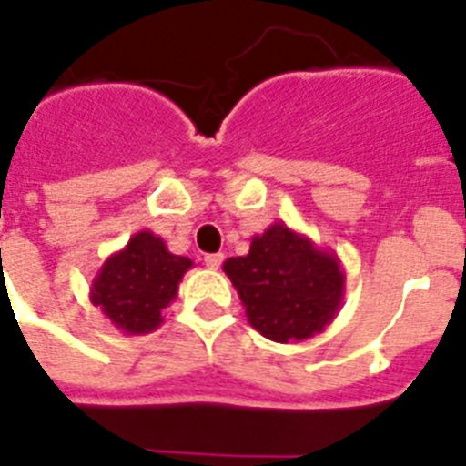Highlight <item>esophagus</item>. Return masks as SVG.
Segmentation results:
<instances>
[{
	"instance_id": "obj_1",
	"label": "esophagus",
	"mask_w": 466,
	"mask_h": 466,
	"mask_svg": "<svg viewBox=\"0 0 466 466\" xmlns=\"http://www.w3.org/2000/svg\"><path fill=\"white\" fill-rule=\"evenodd\" d=\"M221 261H224V254L218 252V254H207L205 257V266L207 268H218V266H221Z\"/></svg>"
}]
</instances>
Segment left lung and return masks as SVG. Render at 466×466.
Masks as SVG:
<instances>
[{
	"instance_id": "8db88e82",
	"label": "left lung",
	"mask_w": 466,
	"mask_h": 466,
	"mask_svg": "<svg viewBox=\"0 0 466 466\" xmlns=\"http://www.w3.org/2000/svg\"><path fill=\"white\" fill-rule=\"evenodd\" d=\"M248 323L271 341H301L323 332L344 301L347 276L332 249L276 221L252 238L245 257L224 261Z\"/></svg>"
}]
</instances>
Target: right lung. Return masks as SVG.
<instances>
[{"mask_svg": "<svg viewBox=\"0 0 466 466\" xmlns=\"http://www.w3.org/2000/svg\"><path fill=\"white\" fill-rule=\"evenodd\" d=\"M193 268L188 257L167 249L153 230H138L125 248L110 254L91 282L89 299L122 335H148L165 323L178 282Z\"/></svg>", "mask_w": 466, "mask_h": 466, "instance_id": "right-lung-1", "label": "right lung"}]
</instances>
